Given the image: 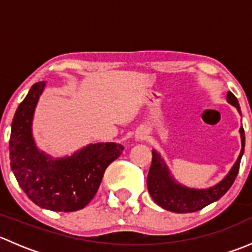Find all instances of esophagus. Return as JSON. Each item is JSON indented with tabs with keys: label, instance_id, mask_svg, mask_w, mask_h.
<instances>
[{
	"label": "esophagus",
	"instance_id": "esophagus-1",
	"mask_svg": "<svg viewBox=\"0 0 252 252\" xmlns=\"http://www.w3.org/2000/svg\"><path fill=\"white\" fill-rule=\"evenodd\" d=\"M134 139H135V141L144 140V139H145V133L142 130H138L135 133V135H134Z\"/></svg>",
	"mask_w": 252,
	"mask_h": 252
}]
</instances>
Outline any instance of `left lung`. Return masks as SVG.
<instances>
[{
  "label": "left lung",
  "mask_w": 252,
  "mask_h": 252,
  "mask_svg": "<svg viewBox=\"0 0 252 252\" xmlns=\"http://www.w3.org/2000/svg\"><path fill=\"white\" fill-rule=\"evenodd\" d=\"M227 102L234 106L241 116L238 100L230 91H228L227 94ZM239 133L241 139V150L235 163L220 182L205 189L189 188L177 182L161 154L156 150H152V163L147 174L146 183L147 189L154 201L171 212L189 213L196 212L207 205L220 200L229 190L238 175L239 166L245 147V134H244L243 126L239 129Z\"/></svg>",
  "instance_id": "8db88e82"
}]
</instances>
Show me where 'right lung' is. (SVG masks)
Wrapping results in <instances>:
<instances>
[{
	"label": "right lung",
	"instance_id": "add662e5",
	"mask_svg": "<svg viewBox=\"0 0 252 252\" xmlns=\"http://www.w3.org/2000/svg\"><path fill=\"white\" fill-rule=\"evenodd\" d=\"M45 86L46 81L34 84L18 106L9 139L11 168L34 204L55 212H73L94 199L106 168L124 147L116 142H96L56 158L41 151L32 136V119Z\"/></svg>",
	"mask_w": 252,
	"mask_h": 252
}]
</instances>
